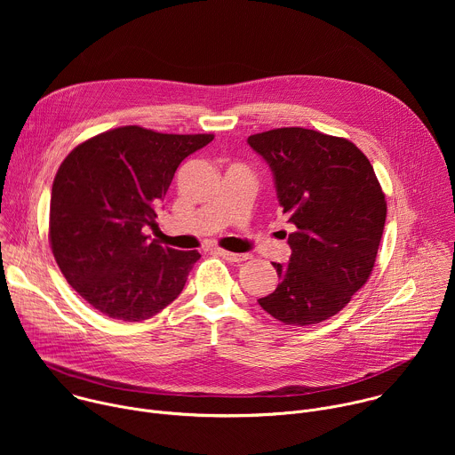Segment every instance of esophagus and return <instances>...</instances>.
Here are the masks:
<instances>
[{
	"mask_svg": "<svg viewBox=\"0 0 455 455\" xmlns=\"http://www.w3.org/2000/svg\"><path fill=\"white\" fill-rule=\"evenodd\" d=\"M214 251L218 255H221L223 259H227L228 263H243V261H246V259H250V255H246V253H234V251H228L223 248H216Z\"/></svg>",
	"mask_w": 455,
	"mask_h": 455,
	"instance_id": "1",
	"label": "esophagus"
}]
</instances>
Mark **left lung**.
Returning a JSON list of instances; mask_svg holds the SVG:
<instances>
[{"label": "left lung", "instance_id": "obj_1", "mask_svg": "<svg viewBox=\"0 0 455 455\" xmlns=\"http://www.w3.org/2000/svg\"><path fill=\"white\" fill-rule=\"evenodd\" d=\"M274 172L288 235L290 263L257 302L288 326L337 315L367 283L381 241L387 202L367 156L349 140L304 127L248 137ZM286 235V234H284Z\"/></svg>", "mask_w": 455, "mask_h": 455}]
</instances>
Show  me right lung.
<instances>
[{
    "label": "right lung",
    "instance_id": "1",
    "mask_svg": "<svg viewBox=\"0 0 455 455\" xmlns=\"http://www.w3.org/2000/svg\"><path fill=\"white\" fill-rule=\"evenodd\" d=\"M214 135L109 129L62 160L50 200L48 239L68 284L109 318L140 322L169 306L202 257L149 241L156 207L178 165Z\"/></svg>",
    "mask_w": 455,
    "mask_h": 455
}]
</instances>
